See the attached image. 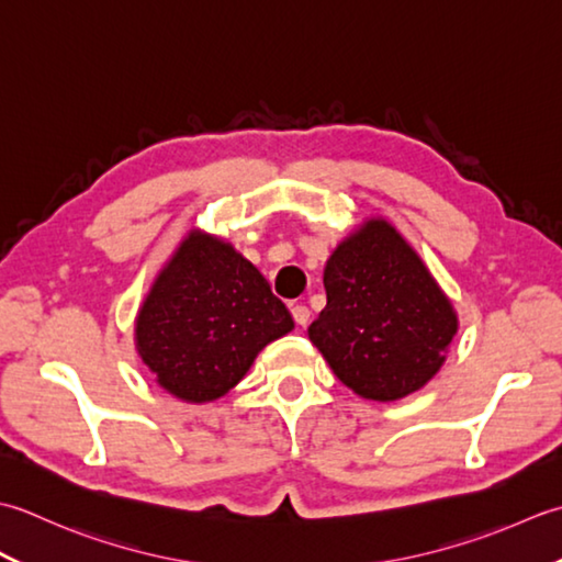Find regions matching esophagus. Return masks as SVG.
<instances>
[{
  "mask_svg": "<svg viewBox=\"0 0 562 562\" xmlns=\"http://www.w3.org/2000/svg\"><path fill=\"white\" fill-rule=\"evenodd\" d=\"M291 315H293V319H295V325H301V327H305L307 323H311V311H307V307H305L303 303L293 305V307H291Z\"/></svg>",
  "mask_w": 562,
  "mask_h": 562,
  "instance_id": "obj_1",
  "label": "esophagus"
}]
</instances>
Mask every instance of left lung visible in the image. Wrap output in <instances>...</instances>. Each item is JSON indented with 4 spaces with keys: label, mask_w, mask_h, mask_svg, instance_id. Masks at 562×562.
Masks as SVG:
<instances>
[{
    "label": "left lung",
    "mask_w": 562,
    "mask_h": 562,
    "mask_svg": "<svg viewBox=\"0 0 562 562\" xmlns=\"http://www.w3.org/2000/svg\"><path fill=\"white\" fill-rule=\"evenodd\" d=\"M327 305L307 327L353 393L391 403L441 369L458 329L449 297L385 221H369L325 267Z\"/></svg>",
    "instance_id": "left-lung-1"
}]
</instances>
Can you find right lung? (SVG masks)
<instances>
[{
	"mask_svg": "<svg viewBox=\"0 0 562 562\" xmlns=\"http://www.w3.org/2000/svg\"><path fill=\"white\" fill-rule=\"evenodd\" d=\"M293 317L267 279L237 251L205 235L181 243L137 315V351L157 383L205 403L243 381Z\"/></svg>",
	"mask_w": 562,
	"mask_h": 562,
	"instance_id": "right-lung-1",
	"label": "right lung"
}]
</instances>
